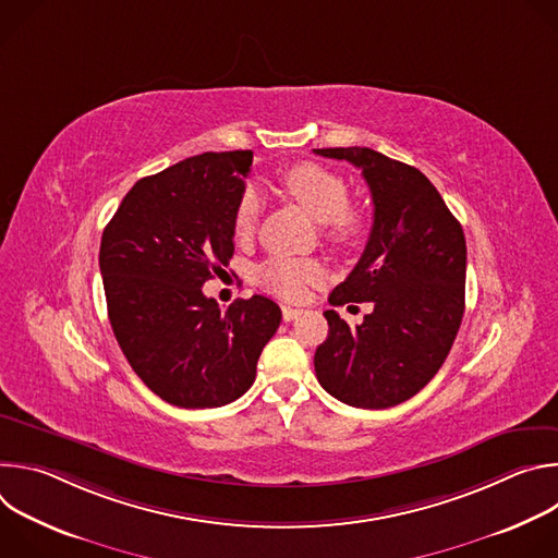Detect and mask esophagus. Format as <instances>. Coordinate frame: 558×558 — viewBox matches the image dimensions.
<instances>
[{"label":"esophagus","instance_id":"34e87169","mask_svg":"<svg viewBox=\"0 0 558 558\" xmlns=\"http://www.w3.org/2000/svg\"><path fill=\"white\" fill-rule=\"evenodd\" d=\"M302 313V308H293V306H282V320L291 323L295 317Z\"/></svg>","mask_w":558,"mask_h":558}]
</instances>
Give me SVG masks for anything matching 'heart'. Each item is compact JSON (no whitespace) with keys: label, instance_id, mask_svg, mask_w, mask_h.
Returning a JSON list of instances; mask_svg holds the SVG:
<instances>
[{"label":"heart","instance_id":"heart-1","mask_svg":"<svg viewBox=\"0 0 558 558\" xmlns=\"http://www.w3.org/2000/svg\"><path fill=\"white\" fill-rule=\"evenodd\" d=\"M282 192L293 198L311 218L325 225V235L340 247H351L362 241L368 229V214L362 205L349 203L347 181L317 163H295L280 174ZM265 201L256 187L243 190L233 207V235L238 241H250L260 220ZM325 278V269L317 260L302 258H271L256 269V282L287 300H298L304 289Z\"/></svg>","mask_w":558,"mask_h":558}]
</instances>
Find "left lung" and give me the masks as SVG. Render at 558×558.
I'll list each match as a JSON object with an SVG mask.
<instances>
[{"label": "left lung", "mask_w": 558, "mask_h": 558, "mask_svg": "<svg viewBox=\"0 0 558 558\" xmlns=\"http://www.w3.org/2000/svg\"><path fill=\"white\" fill-rule=\"evenodd\" d=\"M313 151L360 168L373 198L364 254L329 295L333 306L373 302V311L357 327L325 311L315 375L349 407L390 409L417 395L452 349L465 300L463 229L417 168L371 147Z\"/></svg>", "instance_id": "obj_1"}]
</instances>
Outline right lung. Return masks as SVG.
Masks as SVG:
<instances>
[{
    "mask_svg": "<svg viewBox=\"0 0 558 558\" xmlns=\"http://www.w3.org/2000/svg\"><path fill=\"white\" fill-rule=\"evenodd\" d=\"M252 149L205 151L145 177L101 235L99 267L114 338L143 384L179 409H216L245 395L280 306L203 293L233 256V207Z\"/></svg>",
    "mask_w": 558,
    "mask_h": 558,
    "instance_id": "1",
    "label": "right lung"
}]
</instances>
